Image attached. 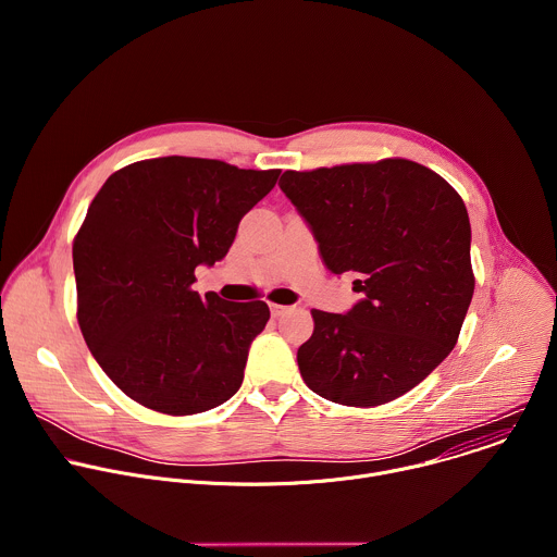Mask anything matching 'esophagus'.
Listing matches in <instances>:
<instances>
[{
  "instance_id": "34e87169",
  "label": "esophagus",
  "mask_w": 557,
  "mask_h": 557,
  "mask_svg": "<svg viewBox=\"0 0 557 557\" xmlns=\"http://www.w3.org/2000/svg\"><path fill=\"white\" fill-rule=\"evenodd\" d=\"M269 306H271V312H273L275 317H280V314L288 312V306H282V304H269Z\"/></svg>"
}]
</instances>
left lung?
Segmentation results:
<instances>
[{"mask_svg":"<svg viewBox=\"0 0 557 557\" xmlns=\"http://www.w3.org/2000/svg\"><path fill=\"white\" fill-rule=\"evenodd\" d=\"M280 189L326 269L357 275L361 293L346 314L310 312L312 337L297 350L306 385L352 408L394 401L451 352L471 304L462 198L404 158L284 172Z\"/></svg>","mask_w":557,"mask_h":557,"instance_id":"8db88e82","label":"left lung"}]
</instances>
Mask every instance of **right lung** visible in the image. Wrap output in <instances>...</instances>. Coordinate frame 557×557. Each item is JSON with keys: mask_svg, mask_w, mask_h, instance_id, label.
<instances>
[{"mask_svg": "<svg viewBox=\"0 0 557 557\" xmlns=\"http://www.w3.org/2000/svg\"><path fill=\"white\" fill-rule=\"evenodd\" d=\"M280 170L163 156L112 174L72 245L84 339L136 404L187 417L240 389L264 301L205 299L196 267L220 262L240 220L275 187Z\"/></svg>", "mask_w": 557, "mask_h": 557, "instance_id": "1", "label": "right lung"}]
</instances>
